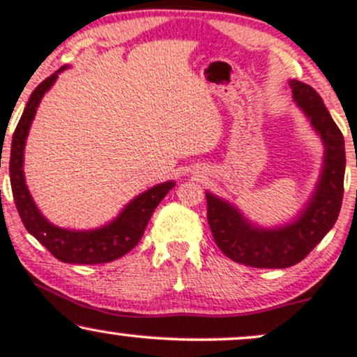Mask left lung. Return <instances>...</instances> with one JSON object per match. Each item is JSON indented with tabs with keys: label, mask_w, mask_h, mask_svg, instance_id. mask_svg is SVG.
<instances>
[{
	"label": "left lung",
	"mask_w": 357,
	"mask_h": 357,
	"mask_svg": "<svg viewBox=\"0 0 357 357\" xmlns=\"http://www.w3.org/2000/svg\"><path fill=\"white\" fill-rule=\"evenodd\" d=\"M294 100L324 142V165L314 195L292 223L261 228L225 199L206 192L208 225L218 248L236 264L255 268H287L298 264L329 233L341 211L346 149L339 127L315 90L290 80Z\"/></svg>",
	"instance_id": "left-lung-1"
}]
</instances>
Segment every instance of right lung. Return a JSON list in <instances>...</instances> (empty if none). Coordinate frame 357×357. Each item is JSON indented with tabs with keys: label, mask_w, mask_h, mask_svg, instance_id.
I'll return each instance as SVG.
<instances>
[{
	"label": "right lung",
	"mask_w": 357,
	"mask_h": 357,
	"mask_svg": "<svg viewBox=\"0 0 357 357\" xmlns=\"http://www.w3.org/2000/svg\"><path fill=\"white\" fill-rule=\"evenodd\" d=\"M65 68L67 67H61L60 70H56L48 79H45L33 90V93L28 99L26 107L23 110V116L15 129L13 141H11L10 162H8L10 165V181L11 190H13V199L16 210L20 213V218H22L28 233H31L60 261L82 265L107 264V261L126 255L127 252L136 247L139 240L144 235L147 223H149L158 204L174 188V181L155 184L151 190L134 198L116 220H112L105 227L96 228V230H65V228L55 227L45 218L36 208L33 198H31L30 191L26 188V183H24L23 154L31 121H33L40 100H42L45 92L55 84L59 73Z\"/></svg>",
	"instance_id": "1"
}]
</instances>
